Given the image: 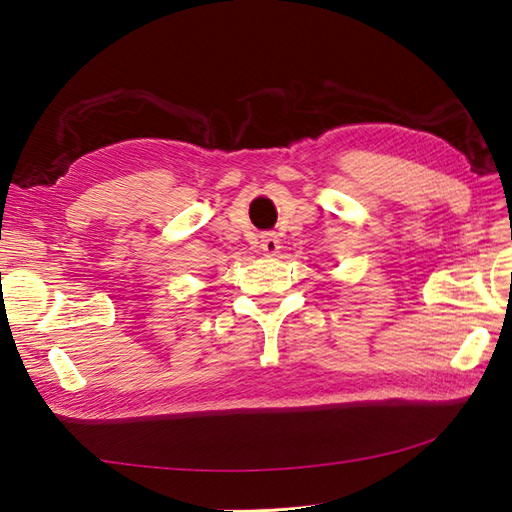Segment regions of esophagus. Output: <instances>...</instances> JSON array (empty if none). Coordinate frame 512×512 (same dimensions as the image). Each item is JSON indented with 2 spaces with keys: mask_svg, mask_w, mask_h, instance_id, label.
Instances as JSON below:
<instances>
[{
  "mask_svg": "<svg viewBox=\"0 0 512 512\" xmlns=\"http://www.w3.org/2000/svg\"><path fill=\"white\" fill-rule=\"evenodd\" d=\"M281 242H279V237L275 235V233H266V235H262V250L266 255H277L279 253V246Z\"/></svg>",
  "mask_w": 512,
  "mask_h": 512,
  "instance_id": "1",
  "label": "esophagus"
}]
</instances>
